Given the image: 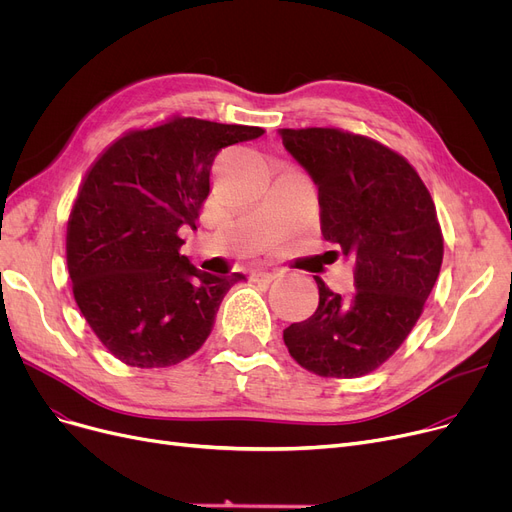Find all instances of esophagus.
Listing matches in <instances>:
<instances>
[{"label":"esophagus","mask_w":512,"mask_h":512,"mask_svg":"<svg viewBox=\"0 0 512 512\" xmlns=\"http://www.w3.org/2000/svg\"><path fill=\"white\" fill-rule=\"evenodd\" d=\"M276 278H278L276 272H253V274H251V280H253L255 284H270V282H274Z\"/></svg>","instance_id":"1"}]
</instances>
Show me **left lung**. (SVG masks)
Masks as SVG:
<instances>
[{
	"label": "left lung",
	"mask_w": 512,
	"mask_h": 512,
	"mask_svg": "<svg viewBox=\"0 0 512 512\" xmlns=\"http://www.w3.org/2000/svg\"><path fill=\"white\" fill-rule=\"evenodd\" d=\"M317 184L321 234L355 259L351 297L315 276V313L284 330L290 357L321 378H361L407 340L444 257L436 205L409 161L340 128H282ZM338 255V251H332Z\"/></svg>",
	"instance_id": "obj_1"
}]
</instances>
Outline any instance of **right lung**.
<instances>
[{
    "label": "right lung",
    "instance_id": "right-lung-1",
    "mask_svg": "<svg viewBox=\"0 0 512 512\" xmlns=\"http://www.w3.org/2000/svg\"><path fill=\"white\" fill-rule=\"evenodd\" d=\"M263 132L174 116L122 134L89 168L68 218L66 261L80 313L118 361L170 367L211 334L245 276L197 270L180 255L178 230L197 228L215 155Z\"/></svg>",
    "mask_w": 512,
    "mask_h": 512
}]
</instances>
